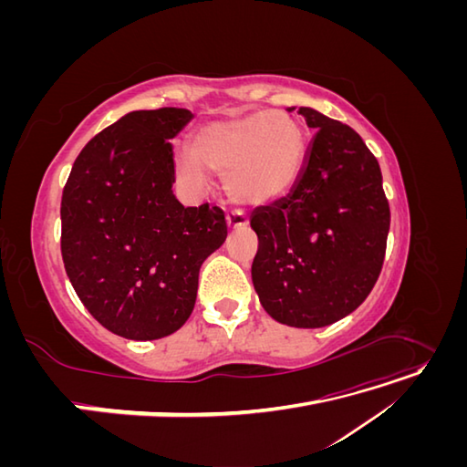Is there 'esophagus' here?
I'll use <instances>...</instances> for the list:
<instances>
[{
    "label": "esophagus",
    "mask_w": 467,
    "mask_h": 467,
    "mask_svg": "<svg viewBox=\"0 0 467 467\" xmlns=\"http://www.w3.org/2000/svg\"><path fill=\"white\" fill-rule=\"evenodd\" d=\"M249 223V218L244 210H232L228 214V225L232 230H237V228H245V225Z\"/></svg>",
    "instance_id": "1"
}]
</instances>
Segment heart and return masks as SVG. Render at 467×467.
Masks as SVG:
<instances>
[{
  "label": "heart",
  "mask_w": 467,
  "mask_h": 467,
  "mask_svg": "<svg viewBox=\"0 0 467 467\" xmlns=\"http://www.w3.org/2000/svg\"><path fill=\"white\" fill-rule=\"evenodd\" d=\"M304 129L285 110H259L247 117L210 122L194 134L192 153H175V169L192 185L204 169L225 179L234 201L263 204L285 194L298 177L304 158Z\"/></svg>",
  "instance_id": "b5f03b06"
}]
</instances>
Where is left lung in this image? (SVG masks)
<instances>
[{"label": "left lung", "instance_id": "obj_1", "mask_svg": "<svg viewBox=\"0 0 467 467\" xmlns=\"http://www.w3.org/2000/svg\"><path fill=\"white\" fill-rule=\"evenodd\" d=\"M316 130L285 199L251 216L259 237L251 276L266 314L292 327H325L368 298L381 273L389 202L376 155L348 124L300 107Z\"/></svg>", "mask_w": 467, "mask_h": 467}]
</instances>
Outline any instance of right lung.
<instances>
[{"label": "right lung", "instance_id": "right-lung-1", "mask_svg": "<svg viewBox=\"0 0 467 467\" xmlns=\"http://www.w3.org/2000/svg\"><path fill=\"white\" fill-rule=\"evenodd\" d=\"M187 109L134 110L93 136L62 191V259L88 312L110 333L153 341L192 314L199 271L228 235L218 206L171 191Z\"/></svg>", "mask_w": 467, "mask_h": 467}]
</instances>
